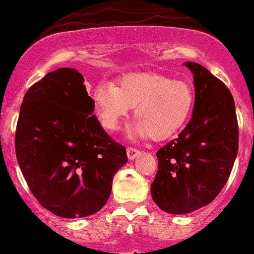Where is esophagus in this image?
Segmentation results:
<instances>
[{
  "label": "esophagus",
  "instance_id": "obj_1",
  "mask_svg": "<svg viewBox=\"0 0 254 254\" xmlns=\"http://www.w3.org/2000/svg\"><path fill=\"white\" fill-rule=\"evenodd\" d=\"M138 153H140V151H138L137 149L127 148V157H128V159H135V158L137 157Z\"/></svg>",
  "mask_w": 254,
  "mask_h": 254
}]
</instances>
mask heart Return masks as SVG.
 Returning <instances> with one entry per match:
<instances>
[{
	"label": "heart",
	"mask_w": 254,
	"mask_h": 254,
	"mask_svg": "<svg viewBox=\"0 0 254 254\" xmlns=\"http://www.w3.org/2000/svg\"><path fill=\"white\" fill-rule=\"evenodd\" d=\"M92 99L99 122L106 131H117L131 108H135L137 122L129 133L140 138L150 136L155 141L176 135L194 105L189 83L160 74L127 75L117 87L101 82L95 87Z\"/></svg>",
	"instance_id": "b5f03b06"
}]
</instances>
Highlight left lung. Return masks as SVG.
Returning a JSON list of instances; mask_svg holds the SVG:
<instances>
[{"label": "left lung", "mask_w": 254, "mask_h": 254, "mask_svg": "<svg viewBox=\"0 0 254 254\" xmlns=\"http://www.w3.org/2000/svg\"><path fill=\"white\" fill-rule=\"evenodd\" d=\"M194 74V112L179 137L157 151L150 191L164 212L184 214L209 204L227 183L239 148L230 90L207 68L188 62Z\"/></svg>", "instance_id": "obj_1"}]
</instances>
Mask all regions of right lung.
I'll return each instance as SVG.
<instances>
[{
    "instance_id": "add662e5",
    "label": "right lung",
    "mask_w": 254,
    "mask_h": 254,
    "mask_svg": "<svg viewBox=\"0 0 254 254\" xmlns=\"http://www.w3.org/2000/svg\"><path fill=\"white\" fill-rule=\"evenodd\" d=\"M83 82L73 68L47 73L27 91L15 132L16 159L30 191L64 218L100 211L113 176L127 163L125 146L92 114Z\"/></svg>"
}]
</instances>
